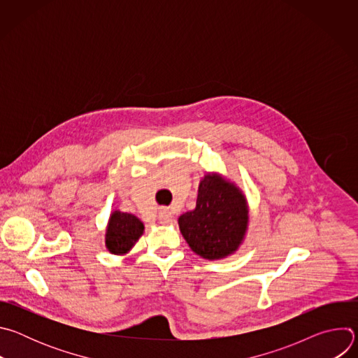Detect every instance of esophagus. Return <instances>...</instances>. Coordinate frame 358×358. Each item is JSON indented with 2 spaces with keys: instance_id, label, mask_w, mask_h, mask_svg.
Here are the masks:
<instances>
[{
  "instance_id": "34e87169",
  "label": "esophagus",
  "mask_w": 358,
  "mask_h": 358,
  "mask_svg": "<svg viewBox=\"0 0 358 358\" xmlns=\"http://www.w3.org/2000/svg\"><path fill=\"white\" fill-rule=\"evenodd\" d=\"M173 220V214L167 208H162L159 213V221L162 224H169Z\"/></svg>"
}]
</instances>
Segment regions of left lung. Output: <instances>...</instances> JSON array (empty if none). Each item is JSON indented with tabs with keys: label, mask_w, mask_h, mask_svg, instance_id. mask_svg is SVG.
Masks as SVG:
<instances>
[{
	"label": "left lung",
	"mask_w": 358,
	"mask_h": 358,
	"mask_svg": "<svg viewBox=\"0 0 358 358\" xmlns=\"http://www.w3.org/2000/svg\"><path fill=\"white\" fill-rule=\"evenodd\" d=\"M248 203L242 191L220 174L199 182L196 206L178 218L189 248L203 259H222L242 243L248 229Z\"/></svg>",
	"instance_id": "8db88e82"
}]
</instances>
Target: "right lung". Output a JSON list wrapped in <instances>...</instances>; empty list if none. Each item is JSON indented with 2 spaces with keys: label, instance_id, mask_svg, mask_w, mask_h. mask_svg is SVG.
Listing matches in <instances>:
<instances>
[{
  "label": "right lung",
  "instance_id": "obj_1",
  "mask_svg": "<svg viewBox=\"0 0 358 358\" xmlns=\"http://www.w3.org/2000/svg\"><path fill=\"white\" fill-rule=\"evenodd\" d=\"M144 225L133 214L112 213L106 229V248L113 255L127 253L143 235Z\"/></svg>",
  "mask_w": 358,
  "mask_h": 358
}]
</instances>
